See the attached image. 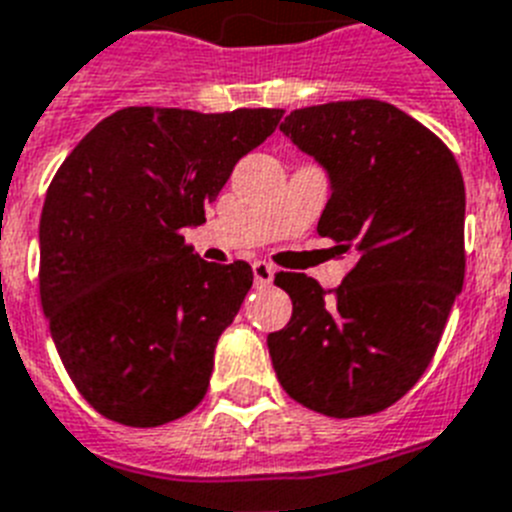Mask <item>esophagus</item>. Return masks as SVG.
<instances>
[{
	"instance_id": "esophagus-1",
	"label": "esophagus",
	"mask_w": 512,
	"mask_h": 512,
	"mask_svg": "<svg viewBox=\"0 0 512 512\" xmlns=\"http://www.w3.org/2000/svg\"><path fill=\"white\" fill-rule=\"evenodd\" d=\"M252 273H255V283L257 286H270L275 278V268L273 265H268V262H252Z\"/></svg>"
}]
</instances>
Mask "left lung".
<instances>
[{"mask_svg": "<svg viewBox=\"0 0 512 512\" xmlns=\"http://www.w3.org/2000/svg\"><path fill=\"white\" fill-rule=\"evenodd\" d=\"M330 177L317 231L355 268L327 293L278 273L291 322L270 332L275 376L327 417H361L402 399L433 361L464 286V177L433 131L381 100L293 110L281 123Z\"/></svg>", "mask_w": 512, "mask_h": 512, "instance_id": "left-lung-1", "label": "left lung"}]
</instances>
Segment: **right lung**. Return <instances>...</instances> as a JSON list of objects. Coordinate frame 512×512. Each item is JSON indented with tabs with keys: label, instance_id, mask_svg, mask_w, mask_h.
<instances>
[{
	"label": "right lung",
	"instance_id": "right-lung-1",
	"mask_svg": "<svg viewBox=\"0 0 512 512\" xmlns=\"http://www.w3.org/2000/svg\"><path fill=\"white\" fill-rule=\"evenodd\" d=\"M283 110L123 108L97 123L48 185L41 304L66 373L108 420L157 428L206 397L213 350L252 268L195 255L234 164Z\"/></svg>",
	"mask_w": 512,
	"mask_h": 512
}]
</instances>
